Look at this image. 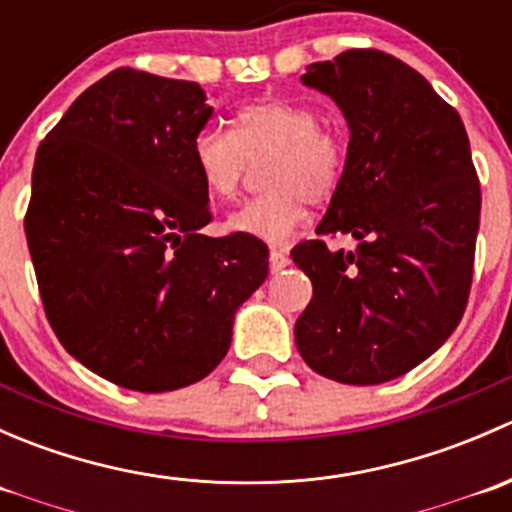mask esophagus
Returning <instances> with one entry per match:
<instances>
[{"label": "esophagus", "mask_w": 512, "mask_h": 512, "mask_svg": "<svg viewBox=\"0 0 512 512\" xmlns=\"http://www.w3.org/2000/svg\"><path fill=\"white\" fill-rule=\"evenodd\" d=\"M289 265V252L285 245H272L270 247V270L280 272Z\"/></svg>", "instance_id": "esophagus-1"}]
</instances>
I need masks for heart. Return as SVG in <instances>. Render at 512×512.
I'll list each match as a JSON object with an SVG mask.
<instances>
[{
	"mask_svg": "<svg viewBox=\"0 0 512 512\" xmlns=\"http://www.w3.org/2000/svg\"><path fill=\"white\" fill-rule=\"evenodd\" d=\"M267 190L230 213L225 227L265 242L292 237L307 220L309 203H324L339 188L347 143L319 123L312 106L289 98H260L232 118V133L205 128L193 141V163L208 193L235 200L250 160H265Z\"/></svg>",
	"mask_w": 512,
	"mask_h": 512,
	"instance_id": "b5f03b06",
	"label": "heart"
}]
</instances>
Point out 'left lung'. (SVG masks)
<instances>
[{"instance_id":"obj_1","label":"left lung","mask_w":512,"mask_h":512,"mask_svg":"<svg viewBox=\"0 0 512 512\" xmlns=\"http://www.w3.org/2000/svg\"><path fill=\"white\" fill-rule=\"evenodd\" d=\"M349 126L347 165L317 235L349 232L356 252L299 242L314 297L294 342L317 374L371 386L428 359L461 322L473 280L480 185L466 126L396 56L349 49L307 66Z\"/></svg>"}]
</instances>
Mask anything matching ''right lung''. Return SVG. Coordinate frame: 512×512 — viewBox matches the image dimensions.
<instances>
[{"mask_svg":"<svg viewBox=\"0 0 512 512\" xmlns=\"http://www.w3.org/2000/svg\"><path fill=\"white\" fill-rule=\"evenodd\" d=\"M195 81L116 69L71 103L36 151L27 230L51 329L76 361L143 394L205 379L267 245L208 237L193 141L213 118Z\"/></svg>","mask_w":512,"mask_h":512,"instance_id":"add662e5","label":"right lung"}]
</instances>
